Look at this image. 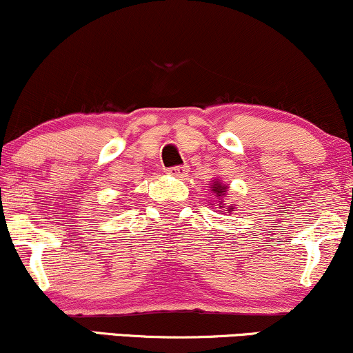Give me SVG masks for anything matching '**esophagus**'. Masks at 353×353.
Instances as JSON below:
<instances>
[{"instance_id":"1","label":"esophagus","mask_w":353,"mask_h":353,"mask_svg":"<svg viewBox=\"0 0 353 353\" xmlns=\"http://www.w3.org/2000/svg\"><path fill=\"white\" fill-rule=\"evenodd\" d=\"M167 172H168V175H172V176L185 178L186 175H188L190 168L186 167V165H180V167H172V168H168Z\"/></svg>"}]
</instances>
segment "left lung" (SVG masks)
<instances>
[{"label":"left lung","mask_w":353,"mask_h":353,"mask_svg":"<svg viewBox=\"0 0 353 353\" xmlns=\"http://www.w3.org/2000/svg\"><path fill=\"white\" fill-rule=\"evenodd\" d=\"M210 190H211V194H213V200L216 201V205L213 203L214 208L218 206V208L225 210L226 213H234L236 206L234 205H228V203H225V196L228 194V190H230V186H228L226 183H223L221 178H216V180L211 181ZM210 205H211V203H210Z\"/></svg>","instance_id":"left-lung-1"}]
</instances>
